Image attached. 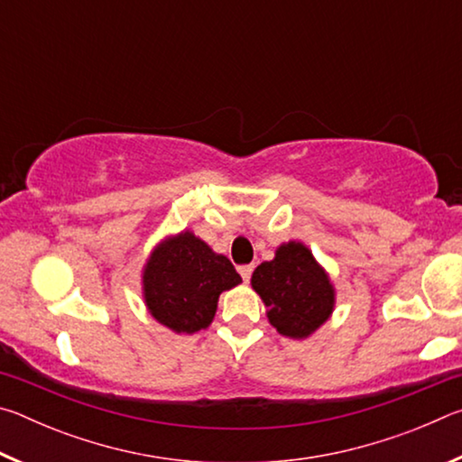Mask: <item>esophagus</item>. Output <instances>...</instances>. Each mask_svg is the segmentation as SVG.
Returning a JSON list of instances; mask_svg holds the SVG:
<instances>
[{"label": "esophagus", "mask_w": 462, "mask_h": 462, "mask_svg": "<svg viewBox=\"0 0 462 462\" xmlns=\"http://www.w3.org/2000/svg\"><path fill=\"white\" fill-rule=\"evenodd\" d=\"M253 269H254L253 264H242V267H238V273L242 275V279L246 281V283L250 281V275H253Z\"/></svg>", "instance_id": "1"}]
</instances>
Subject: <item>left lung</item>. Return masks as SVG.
Masks as SVG:
<instances>
[{"label":"left lung","instance_id":"8db88e82","mask_svg":"<svg viewBox=\"0 0 462 462\" xmlns=\"http://www.w3.org/2000/svg\"><path fill=\"white\" fill-rule=\"evenodd\" d=\"M250 283L267 306L271 326L287 338H308L332 316L334 285L301 242L281 245L275 259L254 269Z\"/></svg>","mask_w":462,"mask_h":462}]
</instances>
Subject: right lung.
Segmentation results:
<instances>
[{
  "instance_id": "right-lung-1",
  "label": "right lung",
  "mask_w": 462,
  "mask_h": 462,
  "mask_svg": "<svg viewBox=\"0 0 462 462\" xmlns=\"http://www.w3.org/2000/svg\"><path fill=\"white\" fill-rule=\"evenodd\" d=\"M242 283L234 264L185 230L156 246L143 271L144 303L156 322L177 334L212 324L222 291Z\"/></svg>"
}]
</instances>
